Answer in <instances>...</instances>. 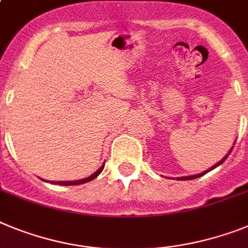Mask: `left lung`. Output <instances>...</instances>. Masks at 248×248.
I'll return each instance as SVG.
<instances>
[{
	"instance_id": "8db88e82",
	"label": "left lung",
	"mask_w": 248,
	"mask_h": 248,
	"mask_svg": "<svg viewBox=\"0 0 248 248\" xmlns=\"http://www.w3.org/2000/svg\"><path fill=\"white\" fill-rule=\"evenodd\" d=\"M233 145H234V144H233ZM232 149H233V147H232V148H231L230 150H228V153L226 154V155L223 156V158H222V159L219 160L218 163H216L215 166H212V167H211V168H208V169H207V170H204V172L200 173V174H194V175H187V177H178V178H177V179H178V181H189V179H196V178H200V177H202V175H204V174H206V173L211 172V170H213V169H215V168H217V167H218V166H221L222 163H223V162H225L226 159H227V156L230 155V154H231V152H232Z\"/></svg>"
}]
</instances>
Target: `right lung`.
I'll return each instance as SVG.
<instances>
[{"label": "right lung", "mask_w": 248, "mask_h": 248, "mask_svg": "<svg viewBox=\"0 0 248 248\" xmlns=\"http://www.w3.org/2000/svg\"><path fill=\"white\" fill-rule=\"evenodd\" d=\"M103 169H104V164L100 167V168L98 169V170H96V172L93 173L92 175H89V177H86V178H84V179H79V181H70V182H67V181H65V182H62V181H59V182L47 181V182H50V183H52V185H60V186H76V185H82V183H86V182H90V181H93V179L96 178V177H98V175L100 174L101 172H103ZM42 181H44V179H42Z\"/></svg>", "instance_id": "1"}]
</instances>
